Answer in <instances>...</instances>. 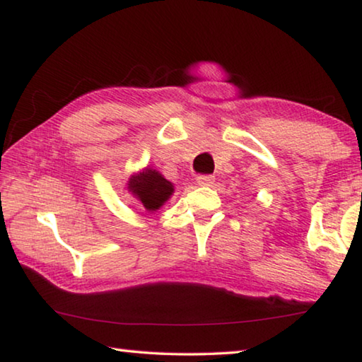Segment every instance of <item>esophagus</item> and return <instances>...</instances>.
Instances as JSON below:
<instances>
[{"label":"esophagus","instance_id":"esophagus-1","mask_svg":"<svg viewBox=\"0 0 362 362\" xmlns=\"http://www.w3.org/2000/svg\"><path fill=\"white\" fill-rule=\"evenodd\" d=\"M214 175H199V177H196V183H198V185H201V187H211L212 183H214Z\"/></svg>","mask_w":362,"mask_h":362}]
</instances>
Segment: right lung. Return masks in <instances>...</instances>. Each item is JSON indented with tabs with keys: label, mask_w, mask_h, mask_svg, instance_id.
I'll return each mask as SVG.
<instances>
[{
	"label": "right lung",
	"mask_w": 362,
	"mask_h": 362,
	"mask_svg": "<svg viewBox=\"0 0 362 362\" xmlns=\"http://www.w3.org/2000/svg\"><path fill=\"white\" fill-rule=\"evenodd\" d=\"M126 188L148 212H156L174 193V183L150 166L132 173L126 182Z\"/></svg>",
	"instance_id": "right-lung-1"
}]
</instances>
